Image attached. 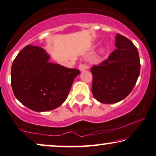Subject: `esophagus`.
<instances>
[{
	"label": "esophagus",
	"instance_id": "obj_1",
	"mask_svg": "<svg viewBox=\"0 0 156 156\" xmlns=\"http://www.w3.org/2000/svg\"><path fill=\"white\" fill-rule=\"evenodd\" d=\"M78 68H79V70H80V71L83 72V71H85V70H86L87 69H88L89 66L87 65L86 63H80Z\"/></svg>",
	"mask_w": 156,
	"mask_h": 156
}]
</instances>
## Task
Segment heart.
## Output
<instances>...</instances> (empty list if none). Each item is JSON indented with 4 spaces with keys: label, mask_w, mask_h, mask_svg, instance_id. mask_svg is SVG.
I'll return each instance as SVG.
<instances>
[{
    "label": "heart",
    "mask_w": 156,
    "mask_h": 156,
    "mask_svg": "<svg viewBox=\"0 0 156 156\" xmlns=\"http://www.w3.org/2000/svg\"><path fill=\"white\" fill-rule=\"evenodd\" d=\"M101 53H105V51H104V49H102V50H101Z\"/></svg>",
    "instance_id": "1"
}]
</instances>
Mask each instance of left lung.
<instances>
[{"mask_svg": "<svg viewBox=\"0 0 156 156\" xmlns=\"http://www.w3.org/2000/svg\"><path fill=\"white\" fill-rule=\"evenodd\" d=\"M115 50L106 60L93 66L92 93L102 103H115L130 94L140 70L138 51L129 39L120 34L115 36Z\"/></svg>", "mask_w": 156, "mask_h": 156, "instance_id": "left-lung-1", "label": "left lung"}]
</instances>
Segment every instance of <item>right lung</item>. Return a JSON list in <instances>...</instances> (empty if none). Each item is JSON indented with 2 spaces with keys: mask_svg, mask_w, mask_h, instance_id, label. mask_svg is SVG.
I'll list each match as a JSON object with an SVG mask.
<instances>
[{
  "mask_svg": "<svg viewBox=\"0 0 156 156\" xmlns=\"http://www.w3.org/2000/svg\"><path fill=\"white\" fill-rule=\"evenodd\" d=\"M42 48L28 45L14 59L11 86L16 98L29 109L45 112L57 108L67 98L75 78L80 73L48 62Z\"/></svg>",
  "mask_w": 156,
  "mask_h": 156,
  "instance_id": "obj_1",
  "label": "right lung"
}]
</instances>
